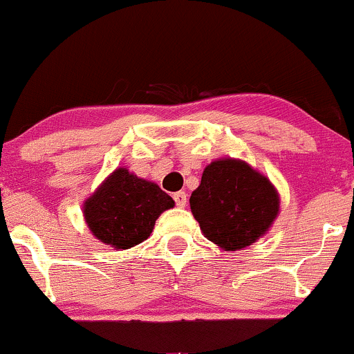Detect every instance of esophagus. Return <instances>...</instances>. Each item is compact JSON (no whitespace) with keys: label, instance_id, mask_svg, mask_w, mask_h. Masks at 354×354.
Instances as JSON below:
<instances>
[{"label":"esophagus","instance_id":"esophagus-1","mask_svg":"<svg viewBox=\"0 0 354 354\" xmlns=\"http://www.w3.org/2000/svg\"><path fill=\"white\" fill-rule=\"evenodd\" d=\"M173 200H174V203H176V206L183 208V206L186 205V193L185 191H178V193L173 194Z\"/></svg>","mask_w":354,"mask_h":354}]
</instances>
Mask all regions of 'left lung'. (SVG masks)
Instances as JSON below:
<instances>
[{"label": "left lung", "mask_w": 354, "mask_h": 354, "mask_svg": "<svg viewBox=\"0 0 354 354\" xmlns=\"http://www.w3.org/2000/svg\"><path fill=\"white\" fill-rule=\"evenodd\" d=\"M189 205L203 234L231 251L263 236L279 211L278 193L270 180L245 161L230 158L206 166Z\"/></svg>", "instance_id": "left-lung-1"}]
</instances>
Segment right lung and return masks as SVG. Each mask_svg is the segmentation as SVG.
<instances>
[{"label":"right lung","instance_id":"obj_1","mask_svg":"<svg viewBox=\"0 0 354 354\" xmlns=\"http://www.w3.org/2000/svg\"><path fill=\"white\" fill-rule=\"evenodd\" d=\"M173 206L160 186L120 168L84 203V219L101 241L128 250L148 239L158 216Z\"/></svg>","mask_w":354,"mask_h":354}]
</instances>
